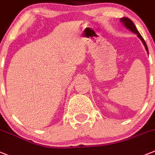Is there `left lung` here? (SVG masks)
<instances>
[{"mask_svg":"<svg viewBox=\"0 0 155 155\" xmlns=\"http://www.w3.org/2000/svg\"><path fill=\"white\" fill-rule=\"evenodd\" d=\"M121 22L124 23V25H125V26H126V28L129 29V30H131V31H133V33H135V34H137V36L139 37V38H140V40L142 41V42L143 43L144 46H145V48H146L147 51L148 52V48H147V44L146 42H145V41H144V39L143 38V37L141 36L140 34L139 33V31L137 30V27H136V26L134 25V23L133 22V21H131L129 18H122L121 19Z\"/></svg>","mask_w":155,"mask_h":155,"instance_id":"8db88e82","label":"left lung"}]
</instances>
